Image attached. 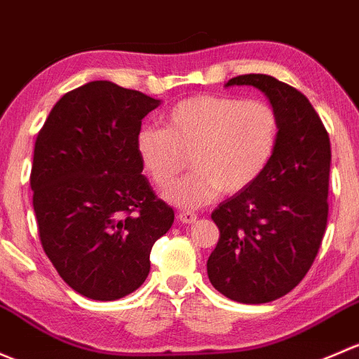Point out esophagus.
<instances>
[{
	"instance_id": "34e87169",
	"label": "esophagus",
	"mask_w": 359,
	"mask_h": 359,
	"mask_svg": "<svg viewBox=\"0 0 359 359\" xmlns=\"http://www.w3.org/2000/svg\"><path fill=\"white\" fill-rule=\"evenodd\" d=\"M178 219L184 224H191V223H195V221H197V214L191 212V210H183V212H180Z\"/></svg>"
}]
</instances>
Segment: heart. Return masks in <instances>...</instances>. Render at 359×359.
<instances>
[{
	"mask_svg": "<svg viewBox=\"0 0 359 359\" xmlns=\"http://www.w3.org/2000/svg\"><path fill=\"white\" fill-rule=\"evenodd\" d=\"M280 119L269 103L226 95H195L172 105L164 128L145 126L136 154L157 187L168 188L190 154L194 172L164 194L171 204L197 209L223 190L238 194L256 183L271 162Z\"/></svg>",
	"mask_w": 359,
	"mask_h": 359,
	"instance_id": "1",
	"label": "heart"
}]
</instances>
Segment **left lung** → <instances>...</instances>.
Segmentation results:
<instances>
[{
  "label": "left lung",
  "instance_id": "left-lung-1",
  "mask_svg": "<svg viewBox=\"0 0 359 359\" xmlns=\"http://www.w3.org/2000/svg\"><path fill=\"white\" fill-rule=\"evenodd\" d=\"M226 86H254L276 110L280 138L266 171L210 214L219 228L207 259L214 289L243 304L289 294L311 268L328 217L330 138L309 100L266 74L236 76Z\"/></svg>",
  "mask_w": 359,
  "mask_h": 359
}]
</instances>
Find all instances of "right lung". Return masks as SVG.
Instances as JSON below:
<instances>
[{
	"mask_svg": "<svg viewBox=\"0 0 359 359\" xmlns=\"http://www.w3.org/2000/svg\"><path fill=\"white\" fill-rule=\"evenodd\" d=\"M161 100L91 81L55 103L38 133L32 205L44 254L65 283L116 301L147 280L150 250L175 221L136 154L143 117Z\"/></svg>",
	"mask_w": 359,
	"mask_h": 359,
	"instance_id": "add662e5",
	"label": "right lung"
}]
</instances>
